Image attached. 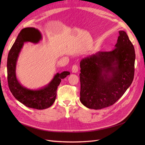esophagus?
<instances>
[{"mask_svg":"<svg viewBox=\"0 0 145 145\" xmlns=\"http://www.w3.org/2000/svg\"><path fill=\"white\" fill-rule=\"evenodd\" d=\"M72 71L73 73H77L78 71V66L76 65H74L72 66Z\"/></svg>","mask_w":145,"mask_h":145,"instance_id":"34e87169","label":"esophagus"}]
</instances>
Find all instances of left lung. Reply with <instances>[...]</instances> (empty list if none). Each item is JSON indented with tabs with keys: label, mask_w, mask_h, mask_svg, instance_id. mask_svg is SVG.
I'll return each instance as SVG.
<instances>
[{
	"label": "left lung",
	"mask_w": 145,
	"mask_h": 145,
	"mask_svg": "<svg viewBox=\"0 0 145 145\" xmlns=\"http://www.w3.org/2000/svg\"><path fill=\"white\" fill-rule=\"evenodd\" d=\"M115 49L98 52L80 62V101L86 107L101 109L115 103L134 78L135 52L126 33L119 32Z\"/></svg>",
	"instance_id": "left-lung-1"
}]
</instances>
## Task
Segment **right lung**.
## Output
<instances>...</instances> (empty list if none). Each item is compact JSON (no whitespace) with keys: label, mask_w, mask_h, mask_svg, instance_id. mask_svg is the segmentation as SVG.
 I'll use <instances>...</instances> for the list:
<instances>
[{"label":"right lung","mask_w":145,"mask_h":145,"mask_svg":"<svg viewBox=\"0 0 145 145\" xmlns=\"http://www.w3.org/2000/svg\"><path fill=\"white\" fill-rule=\"evenodd\" d=\"M41 39V33L37 29L34 27L23 29L9 52L7 62V81L11 93L18 101L27 107L39 110L48 108L53 105L61 80L70 74V72L67 71L57 73L48 85L39 89H29L20 84L16 78V67L23 46L25 42L37 43Z\"/></svg>","instance_id":"1"}]
</instances>
